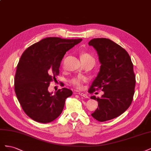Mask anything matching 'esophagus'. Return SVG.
<instances>
[{"label":"esophagus","mask_w":151,"mask_h":151,"mask_svg":"<svg viewBox=\"0 0 151 151\" xmlns=\"http://www.w3.org/2000/svg\"><path fill=\"white\" fill-rule=\"evenodd\" d=\"M78 94L85 98H89V96H88V94H84L83 93H78Z\"/></svg>","instance_id":"esophagus-1"}]
</instances>
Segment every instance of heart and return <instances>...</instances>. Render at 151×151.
<instances>
[{
  "label": "heart",
  "instance_id": "heart-1",
  "mask_svg": "<svg viewBox=\"0 0 151 151\" xmlns=\"http://www.w3.org/2000/svg\"><path fill=\"white\" fill-rule=\"evenodd\" d=\"M81 60L83 63L87 62H95V58L90 53L88 52H83L81 54ZM64 63V60L62 61V65ZM88 81V78L84 76H76L74 78L70 79V83L72 85L74 86L76 88L81 89L83 87L84 84Z\"/></svg>",
  "mask_w": 151,
  "mask_h": 151
}]
</instances>
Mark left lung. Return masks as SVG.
<instances>
[{"instance_id":"obj_1","label":"left lung","mask_w":151,"mask_h":151,"mask_svg":"<svg viewBox=\"0 0 151 151\" xmlns=\"http://www.w3.org/2000/svg\"><path fill=\"white\" fill-rule=\"evenodd\" d=\"M88 44L96 50L101 63L88 92L104 91L101 98L91 97L99 106L91 115L98 121H108L122 115L132 102L136 81L133 63L126 50L109 39L94 38Z\"/></svg>"}]
</instances>
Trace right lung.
<instances>
[{
    "label": "right lung",
    "mask_w": 151,
    "mask_h": 151,
    "mask_svg": "<svg viewBox=\"0 0 151 151\" xmlns=\"http://www.w3.org/2000/svg\"><path fill=\"white\" fill-rule=\"evenodd\" d=\"M82 40L48 37L32 45L22 54L17 65L14 90L22 109L31 119L46 123L62 113L72 91L63 88L52 94L48 88L58 76L66 52Z\"/></svg>",
    "instance_id": "obj_1"
}]
</instances>
